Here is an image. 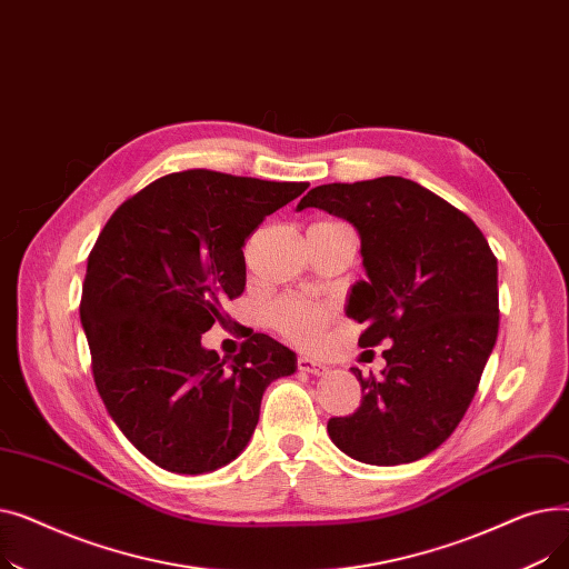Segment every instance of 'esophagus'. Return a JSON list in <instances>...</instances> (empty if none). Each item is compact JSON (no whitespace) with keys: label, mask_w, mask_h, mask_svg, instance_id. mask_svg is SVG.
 Returning <instances> with one entry per match:
<instances>
[{"label":"esophagus","mask_w":569,"mask_h":569,"mask_svg":"<svg viewBox=\"0 0 569 569\" xmlns=\"http://www.w3.org/2000/svg\"><path fill=\"white\" fill-rule=\"evenodd\" d=\"M297 369L305 373H313V376H325L327 371H330V367L318 362V360H311V357H297Z\"/></svg>","instance_id":"1"}]
</instances>
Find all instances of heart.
Here are the masks:
<instances>
[{
	"label": "heart",
	"mask_w": 569,
	"mask_h": 569,
	"mask_svg": "<svg viewBox=\"0 0 569 569\" xmlns=\"http://www.w3.org/2000/svg\"><path fill=\"white\" fill-rule=\"evenodd\" d=\"M335 309L325 302L311 300V297H283L269 311L274 330L297 346H316L327 325L332 322Z\"/></svg>",
	"instance_id": "b5f03b06"
}]
</instances>
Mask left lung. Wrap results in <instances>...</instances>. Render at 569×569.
Instances as JSON below:
<instances>
[{
	"mask_svg": "<svg viewBox=\"0 0 569 569\" xmlns=\"http://www.w3.org/2000/svg\"><path fill=\"white\" fill-rule=\"evenodd\" d=\"M320 207L360 232L367 281L350 288L348 318L362 348L387 343L380 376H362V403L327 433L348 457L399 466L427 457L463 420L498 337V260L461 209L403 177L311 189Z\"/></svg>",
	"mask_w": 569,
	"mask_h": 569,
	"instance_id": "8db88e82",
	"label": "left lung"
}]
</instances>
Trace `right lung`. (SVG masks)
I'll list each match as a JSON object with an SVG mask.
<instances>
[{
    "label": "right lung",
    "instance_id": "add662e5",
    "mask_svg": "<svg viewBox=\"0 0 569 569\" xmlns=\"http://www.w3.org/2000/svg\"><path fill=\"white\" fill-rule=\"evenodd\" d=\"M307 187L172 172L119 204L89 253L80 320L97 390L163 470L230 463L256 431L267 385L295 373V352L267 335H251L230 362L200 339L244 292V239Z\"/></svg>",
    "mask_w": 569,
    "mask_h": 569
}]
</instances>
